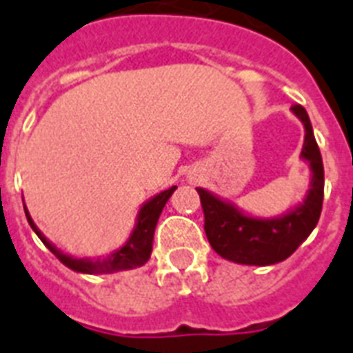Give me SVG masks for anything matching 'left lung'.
<instances>
[{
    "mask_svg": "<svg viewBox=\"0 0 353 353\" xmlns=\"http://www.w3.org/2000/svg\"><path fill=\"white\" fill-rule=\"evenodd\" d=\"M304 125V147L300 158L310 163L311 182L304 201L278 217H254L230 201L196 188L204 210V232L212 248L221 258L241 265L280 263L307 239L319 223L324 199V165L316 145L310 116L304 106H291Z\"/></svg>",
    "mask_w": 353,
    "mask_h": 353,
    "instance_id": "8db88e82",
    "label": "left lung"
}]
</instances>
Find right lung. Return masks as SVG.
I'll return each instance as SVG.
<instances>
[{"mask_svg": "<svg viewBox=\"0 0 353 353\" xmlns=\"http://www.w3.org/2000/svg\"><path fill=\"white\" fill-rule=\"evenodd\" d=\"M174 190H176V185L143 202L141 208H139L138 215H136V225H134L127 241L123 243V247H119L112 254L105 256V258H73L70 254H64L60 248L54 247L42 232L38 230V226L34 225V221H32L26 204H23V210H26L27 223L31 225L34 234L40 237V241L68 269L75 270V272H83V274H112V272H117V270L136 269V267H141V265H145L149 261L152 252V241H154V228H157V223L160 219V214H162L165 202L169 201V196L173 195Z\"/></svg>", "mask_w": 353, "mask_h": 353, "instance_id": "right-lung-1", "label": "right lung"}]
</instances>
